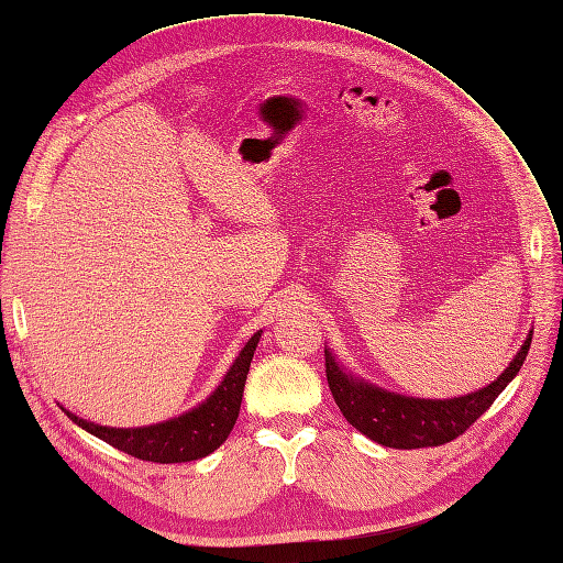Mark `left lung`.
<instances>
[{"label": "left lung", "mask_w": 563, "mask_h": 563, "mask_svg": "<svg viewBox=\"0 0 563 563\" xmlns=\"http://www.w3.org/2000/svg\"><path fill=\"white\" fill-rule=\"evenodd\" d=\"M530 341L532 329L509 367L495 382L451 399H416V396L382 389L353 375L329 349H324L327 382L344 418L373 442L389 449L440 446L456 440L495 404L506 385L518 375L530 351Z\"/></svg>", "instance_id": "1"}]
</instances>
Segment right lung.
<instances>
[{"instance_id":"1","label":"right lung","mask_w":563,"mask_h":563,"mask_svg":"<svg viewBox=\"0 0 563 563\" xmlns=\"http://www.w3.org/2000/svg\"><path fill=\"white\" fill-rule=\"evenodd\" d=\"M260 336H263V329L249 339V344L241 349L236 361L227 369L224 379L219 382L208 399L200 401L196 408L186 410L178 418L143 424V428H107V424L78 418L64 406L62 410L78 428H84L86 432L98 437V440L141 461L184 463L205 459L214 449L222 446L229 432L234 430L241 410L245 377H249Z\"/></svg>"}]
</instances>
